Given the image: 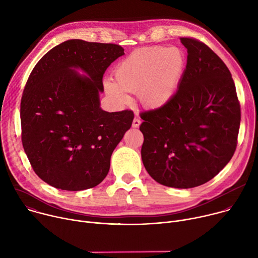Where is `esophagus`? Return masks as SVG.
Masks as SVG:
<instances>
[{"instance_id": "esophagus-1", "label": "esophagus", "mask_w": 258, "mask_h": 258, "mask_svg": "<svg viewBox=\"0 0 258 258\" xmlns=\"http://www.w3.org/2000/svg\"><path fill=\"white\" fill-rule=\"evenodd\" d=\"M141 124V119L139 117H135L133 120V127H139Z\"/></svg>"}]
</instances>
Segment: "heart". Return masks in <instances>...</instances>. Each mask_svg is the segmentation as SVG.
<instances>
[{"label":"heart","mask_w":258,"mask_h":258,"mask_svg":"<svg viewBox=\"0 0 258 258\" xmlns=\"http://www.w3.org/2000/svg\"><path fill=\"white\" fill-rule=\"evenodd\" d=\"M186 56L177 47L153 46L138 49L121 60L113 71L114 83L105 82V91L117 104H125V93H138L148 108L166 105L176 93Z\"/></svg>","instance_id":"obj_1"}]
</instances>
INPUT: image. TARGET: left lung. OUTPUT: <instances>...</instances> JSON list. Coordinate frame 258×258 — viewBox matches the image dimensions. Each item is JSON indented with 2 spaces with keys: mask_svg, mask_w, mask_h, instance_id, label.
Listing matches in <instances>:
<instances>
[{
  "mask_svg": "<svg viewBox=\"0 0 258 258\" xmlns=\"http://www.w3.org/2000/svg\"><path fill=\"white\" fill-rule=\"evenodd\" d=\"M187 65L173 98L140 114L142 160L166 187L189 189L213 178L233 157L241 108L232 75L207 45L179 38Z\"/></svg>",
  "mask_w": 258,
  "mask_h": 258,
  "instance_id": "left-lung-1",
  "label": "left lung"
}]
</instances>
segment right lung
I'll return each instance as SVG.
<instances>
[{
	"label": "right lung",
	"instance_id": "add662e5",
	"mask_svg": "<svg viewBox=\"0 0 258 258\" xmlns=\"http://www.w3.org/2000/svg\"><path fill=\"white\" fill-rule=\"evenodd\" d=\"M123 51L115 44L69 40L30 72L20 103L21 141L33 171L50 186L82 191L107 175L112 152L134 119L132 110L100 108L104 73Z\"/></svg>",
	"mask_w": 258,
	"mask_h": 258
}]
</instances>
